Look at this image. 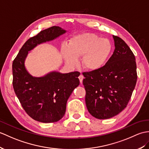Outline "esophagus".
Listing matches in <instances>:
<instances>
[{
  "label": "esophagus",
  "mask_w": 149,
  "mask_h": 149,
  "mask_svg": "<svg viewBox=\"0 0 149 149\" xmlns=\"http://www.w3.org/2000/svg\"><path fill=\"white\" fill-rule=\"evenodd\" d=\"M79 81H80L81 84H82L83 79H84V76H83L82 75H80L79 76Z\"/></svg>",
  "instance_id": "1"
}]
</instances>
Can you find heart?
<instances>
[{
    "instance_id": "heart-1",
    "label": "heart",
    "mask_w": 149,
    "mask_h": 149,
    "mask_svg": "<svg viewBox=\"0 0 149 149\" xmlns=\"http://www.w3.org/2000/svg\"><path fill=\"white\" fill-rule=\"evenodd\" d=\"M112 51V44L107 38H102L91 33L75 36L69 40L68 46L62 47L61 52L65 60L72 66L78 63L82 58V65L89 71L102 68Z\"/></svg>"
}]
</instances>
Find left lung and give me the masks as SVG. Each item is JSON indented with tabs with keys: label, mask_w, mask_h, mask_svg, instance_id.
Masks as SVG:
<instances>
[{
	"label": "left lung",
	"mask_w": 149,
	"mask_h": 149,
	"mask_svg": "<svg viewBox=\"0 0 149 149\" xmlns=\"http://www.w3.org/2000/svg\"><path fill=\"white\" fill-rule=\"evenodd\" d=\"M113 38L115 49L104 66L82 73L86 107L99 119L111 118L126 108L137 81L133 53L121 38Z\"/></svg>",
	"instance_id": "1"
}]
</instances>
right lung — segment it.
Returning a JSON list of instances; mask_svg holds the SVG:
<instances>
[{
    "label": "right lung",
    "mask_w": 149,
    "mask_h": 149,
    "mask_svg": "<svg viewBox=\"0 0 149 149\" xmlns=\"http://www.w3.org/2000/svg\"><path fill=\"white\" fill-rule=\"evenodd\" d=\"M65 32L56 26L40 31L23 44L13 62V85L16 95L28 115L41 123H55L64 116L67 100L79 85L80 73L52 72L44 77H35L26 70L25 60L29 51L38 44Z\"/></svg>",
    "instance_id": "add662e5"
}]
</instances>
